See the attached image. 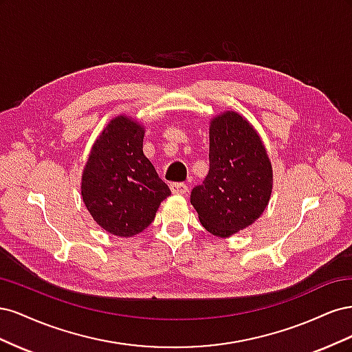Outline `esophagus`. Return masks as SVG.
Instances as JSON below:
<instances>
[{
	"label": "esophagus",
	"instance_id": "1",
	"mask_svg": "<svg viewBox=\"0 0 352 352\" xmlns=\"http://www.w3.org/2000/svg\"><path fill=\"white\" fill-rule=\"evenodd\" d=\"M170 189H172V192L176 195H184L189 190V188L185 184H179V182H175L170 185Z\"/></svg>",
	"mask_w": 352,
	"mask_h": 352
}]
</instances>
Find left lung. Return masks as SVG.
Masks as SVG:
<instances>
[{
    "instance_id": "left-lung-1",
    "label": "left lung",
    "mask_w": 352,
    "mask_h": 352,
    "mask_svg": "<svg viewBox=\"0 0 352 352\" xmlns=\"http://www.w3.org/2000/svg\"><path fill=\"white\" fill-rule=\"evenodd\" d=\"M273 190V168L258 132L233 110L210 120V170L190 192L201 225L229 238L257 220Z\"/></svg>"
}]
</instances>
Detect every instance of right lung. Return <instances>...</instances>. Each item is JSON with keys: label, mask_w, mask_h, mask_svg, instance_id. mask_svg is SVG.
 Segmentation results:
<instances>
[{"label": "right lung", "mask_w": 352, "mask_h": 352, "mask_svg": "<svg viewBox=\"0 0 352 352\" xmlns=\"http://www.w3.org/2000/svg\"><path fill=\"white\" fill-rule=\"evenodd\" d=\"M145 127L131 116L111 119L83 167L80 195L92 219L114 236L131 238L151 225L170 195L144 155Z\"/></svg>", "instance_id": "right-lung-1"}]
</instances>
